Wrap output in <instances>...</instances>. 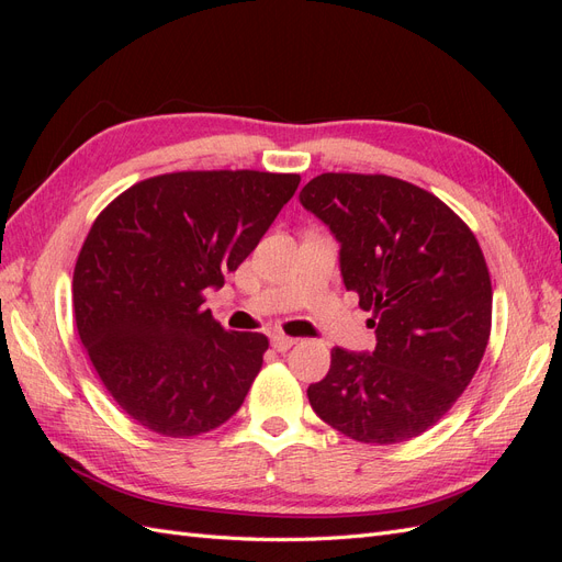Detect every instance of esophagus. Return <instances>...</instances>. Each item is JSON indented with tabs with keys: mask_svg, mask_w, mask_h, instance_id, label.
I'll return each instance as SVG.
<instances>
[{
	"mask_svg": "<svg viewBox=\"0 0 562 562\" xmlns=\"http://www.w3.org/2000/svg\"><path fill=\"white\" fill-rule=\"evenodd\" d=\"M295 345V337H288V335H283V333H274L271 335V347H274L277 351H288Z\"/></svg>",
	"mask_w": 562,
	"mask_h": 562,
	"instance_id": "1",
	"label": "esophagus"
}]
</instances>
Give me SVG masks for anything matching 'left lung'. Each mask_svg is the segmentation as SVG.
<instances>
[{
    "label": "left lung",
    "mask_w": 562,
    "mask_h": 562,
    "mask_svg": "<svg viewBox=\"0 0 562 562\" xmlns=\"http://www.w3.org/2000/svg\"><path fill=\"white\" fill-rule=\"evenodd\" d=\"M300 201L342 244L345 285L378 335L372 353L330 351L328 375L307 389L314 413L359 443L411 440L450 411L483 361V250L443 201L391 176L321 173Z\"/></svg>",
    "instance_id": "8db88e82"
}]
</instances>
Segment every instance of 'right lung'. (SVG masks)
I'll list each match as a JSON object with an SVG mask.
<instances>
[{
    "label": "right lung",
    "instance_id": "add662e5",
    "mask_svg": "<svg viewBox=\"0 0 562 562\" xmlns=\"http://www.w3.org/2000/svg\"><path fill=\"white\" fill-rule=\"evenodd\" d=\"M297 184V173H164L95 217L75 265V323L100 382L140 427L190 438L241 407L269 339L225 330L203 293L223 288Z\"/></svg>",
    "mask_w": 562,
    "mask_h": 562
}]
</instances>
